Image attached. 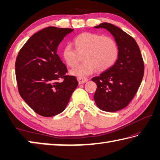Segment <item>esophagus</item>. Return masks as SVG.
I'll return each mask as SVG.
<instances>
[{"label":"esophagus","instance_id":"1","mask_svg":"<svg viewBox=\"0 0 160 160\" xmlns=\"http://www.w3.org/2000/svg\"><path fill=\"white\" fill-rule=\"evenodd\" d=\"M78 82H79V84H83L88 82V79L85 78H78Z\"/></svg>","mask_w":160,"mask_h":160}]
</instances>
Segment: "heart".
<instances>
[{"label": "heart", "mask_w": 160, "mask_h": 160, "mask_svg": "<svg viewBox=\"0 0 160 160\" xmlns=\"http://www.w3.org/2000/svg\"><path fill=\"white\" fill-rule=\"evenodd\" d=\"M75 50L70 45L62 49V57L70 67H75L78 62V55H82V63L70 70V74L85 78L94 73L97 69L104 71L115 63L118 56V47L112 37L102 34L85 32L73 40Z\"/></svg>", "instance_id": "heart-1"}]
</instances>
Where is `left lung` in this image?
<instances>
[{
	"label": "left lung",
	"mask_w": 160,
	"mask_h": 160,
	"mask_svg": "<svg viewBox=\"0 0 160 160\" xmlns=\"http://www.w3.org/2000/svg\"><path fill=\"white\" fill-rule=\"evenodd\" d=\"M109 31L118 47L115 63L92 78L97 84L94 99L102 111L117 112L127 107L138 90L144 75V63L135 40L112 24L104 22L94 27Z\"/></svg>",
	"instance_id": "8db88e82"
}]
</instances>
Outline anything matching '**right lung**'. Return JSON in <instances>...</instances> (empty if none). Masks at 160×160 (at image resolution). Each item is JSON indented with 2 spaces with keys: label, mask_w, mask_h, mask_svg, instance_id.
I'll return each instance as SVG.
<instances>
[{
  "label": "right lung",
  "mask_w": 160,
  "mask_h": 160,
  "mask_svg": "<svg viewBox=\"0 0 160 160\" xmlns=\"http://www.w3.org/2000/svg\"><path fill=\"white\" fill-rule=\"evenodd\" d=\"M73 29L48 27L32 35L19 51L15 75L22 98L38 114L51 117L63 112L78 85L66 75L58 47ZM61 78L64 81H58Z\"/></svg>",
  "instance_id": "1"
}]
</instances>
